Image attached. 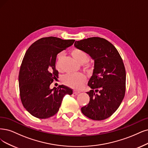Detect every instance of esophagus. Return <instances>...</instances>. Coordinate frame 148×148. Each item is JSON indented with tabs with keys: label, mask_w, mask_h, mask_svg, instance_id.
I'll use <instances>...</instances> for the list:
<instances>
[{
	"label": "esophagus",
	"mask_w": 148,
	"mask_h": 148,
	"mask_svg": "<svg viewBox=\"0 0 148 148\" xmlns=\"http://www.w3.org/2000/svg\"><path fill=\"white\" fill-rule=\"evenodd\" d=\"M73 92H74V95H78L79 93H80V91H77V90H74Z\"/></svg>",
	"instance_id": "esophagus-1"
}]
</instances>
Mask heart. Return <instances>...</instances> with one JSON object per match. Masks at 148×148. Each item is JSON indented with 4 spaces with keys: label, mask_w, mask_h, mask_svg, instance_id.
I'll list each match as a JSON object with an SVG mask.
<instances>
[{
    "label": "heart",
    "mask_w": 148,
    "mask_h": 148,
    "mask_svg": "<svg viewBox=\"0 0 148 148\" xmlns=\"http://www.w3.org/2000/svg\"><path fill=\"white\" fill-rule=\"evenodd\" d=\"M74 58L79 63L83 65L84 69L87 71H91L93 68V65L89 63L88 55L82 49L74 48L71 52ZM63 58V53H60L58 55L57 61L56 63V68L58 70L61 69V63ZM86 80L85 75L83 74H68L63 78L64 83L67 86L74 89H80L82 88L83 84Z\"/></svg>",
    "instance_id": "b5f03b06"
}]
</instances>
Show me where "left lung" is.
Instances as JSON below:
<instances>
[{
    "mask_svg": "<svg viewBox=\"0 0 148 148\" xmlns=\"http://www.w3.org/2000/svg\"><path fill=\"white\" fill-rule=\"evenodd\" d=\"M74 46L95 61L88 84L92 90L86 92L90 102L81 111L92 120L106 119L116 112L125 95L126 74L123 60L115 47L104 38H88L75 41Z\"/></svg>",
    "mask_w": 148,
    "mask_h": 148,
    "instance_id": "obj_1",
    "label": "left lung"
}]
</instances>
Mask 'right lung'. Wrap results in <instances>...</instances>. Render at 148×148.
Returning <instances> with one entry per match:
<instances>
[{
    "label": "right lung",
    "instance_id": "right-lung-1",
    "mask_svg": "<svg viewBox=\"0 0 148 148\" xmlns=\"http://www.w3.org/2000/svg\"><path fill=\"white\" fill-rule=\"evenodd\" d=\"M74 41L53 36L42 38L27 51L19 70V86L22 103L32 116L46 119L55 115L63 97L73 94V90L63 85L53 89L50 85L58 78L57 54Z\"/></svg>",
    "mask_w": 148,
    "mask_h": 148
}]
</instances>
